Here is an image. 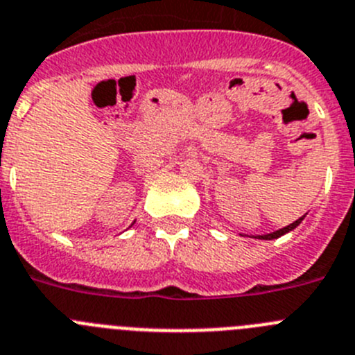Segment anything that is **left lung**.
Returning <instances> with one entry per match:
<instances>
[{
  "label": "left lung",
  "instance_id": "1",
  "mask_svg": "<svg viewBox=\"0 0 355 355\" xmlns=\"http://www.w3.org/2000/svg\"><path fill=\"white\" fill-rule=\"evenodd\" d=\"M302 219H304V216H302V217H299V219H297V221H293L292 225L285 226V228H281V230H277V232H272V233H267V235H260V237H258V239H263V241H272V239H277V237H281V235H285V233L292 232L293 228H297V226L301 225V221H302Z\"/></svg>",
  "mask_w": 355,
  "mask_h": 355
}]
</instances>
